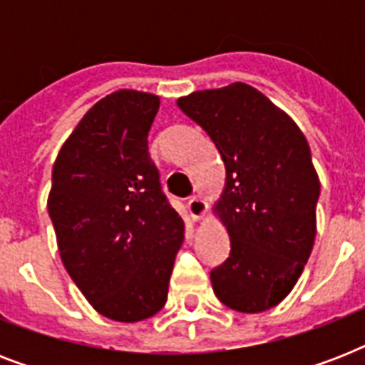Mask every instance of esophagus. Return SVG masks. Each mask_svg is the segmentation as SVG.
<instances>
[{"label":"esophagus","instance_id":"esophagus-1","mask_svg":"<svg viewBox=\"0 0 365 365\" xmlns=\"http://www.w3.org/2000/svg\"><path fill=\"white\" fill-rule=\"evenodd\" d=\"M206 202L200 197H193V199H189L187 202V210H189V216L193 217V222H199L202 220L206 214Z\"/></svg>","mask_w":365,"mask_h":365}]
</instances>
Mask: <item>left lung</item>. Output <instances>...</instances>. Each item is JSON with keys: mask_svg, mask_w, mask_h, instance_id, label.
Wrapping results in <instances>:
<instances>
[{"mask_svg": "<svg viewBox=\"0 0 365 365\" xmlns=\"http://www.w3.org/2000/svg\"><path fill=\"white\" fill-rule=\"evenodd\" d=\"M216 143L225 187L214 206L231 254L210 272L214 294L239 312H263L294 289L317 237L320 180L294 119L246 83L178 98Z\"/></svg>", "mask_w": 365, "mask_h": 365, "instance_id": "left-lung-1", "label": "left lung"}]
</instances>
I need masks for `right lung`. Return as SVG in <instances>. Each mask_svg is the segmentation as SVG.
<instances>
[{
    "label": "right lung",
    "mask_w": 365,
    "mask_h": 365,
    "mask_svg": "<svg viewBox=\"0 0 365 365\" xmlns=\"http://www.w3.org/2000/svg\"><path fill=\"white\" fill-rule=\"evenodd\" d=\"M159 104L130 88L108 94L53 166L47 208L62 263L88 303L115 322H140L165 307L183 242V220L148 151Z\"/></svg>",
    "instance_id": "1"
}]
</instances>
